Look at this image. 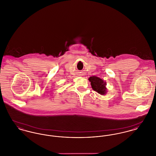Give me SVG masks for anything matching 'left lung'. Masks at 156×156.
<instances>
[{
    "label": "left lung",
    "instance_id": "1",
    "mask_svg": "<svg viewBox=\"0 0 156 156\" xmlns=\"http://www.w3.org/2000/svg\"><path fill=\"white\" fill-rule=\"evenodd\" d=\"M88 80L90 81V82H91L92 88L94 91L98 92L101 95H104L107 94V83L104 81L102 79L96 76H92L89 78Z\"/></svg>",
    "mask_w": 156,
    "mask_h": 156
}]
</instances>
